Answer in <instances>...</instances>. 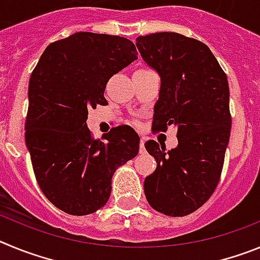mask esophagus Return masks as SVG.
Here are the masks:
<instances>
[{
	"label": "esophagus",
	"instance_id": "34e87169",
	"mask_svg": "<svg viewBox=\"0 0 260 260\" xmlns=\"http://www.w3.org/2000/svg\"><path fill=\"white\" fill-rule=\"evenodd\" d=\"M139 151H141V153L146 152V148H144V138H141V143H139Z\"/></svg>",
	"mask_w": 260,
	"mask_h": 260
}]
</instances>
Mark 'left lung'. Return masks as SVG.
I'll return each mask as SVG.
<instances>
[{"mask_svg": "<svg viewBox=\"0 0 260 260\" xmlns=\"http://www.w3.org/2000/svg\"><path fill=\"white\" fill-rule=\"evenodd\" d=\"M137 48L161 80L152 128L174 126L178 139L169 151L144 143L157 162L144 194L153 210L186 216L210 199L221 176L232 127L228 79L207 45L181 34L139 36Z\"/></svg>", "mask_w": 260, "mask_h": 260, "instance_id": "left-lung-1", "label": "left lung"}]
</instances>
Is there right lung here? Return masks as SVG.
Wrapping results in <instances>:
<instances>
[{
    "label": "right lung",
    "instance_id": "right-lung-1",
    "mask_svg": "<svg viewBox=\"0 0 260 260\" xmlns=\"http://www.w3.org/2000/svg\"><path fill=\"white\" fill-rule=\"evenodd\" d=\"M137 54L125 38L77 32L48 45L32 71L27 150L41 191L69 215L104 207L116 169L139 151V135L130 126H117L104 141H95L86 122L89 108L108 104V80Z\"/></svg>",
    "mask_w": 260,
    "mask_h": 260
}]
</instances>
